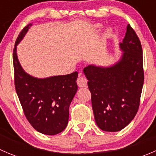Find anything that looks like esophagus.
Returning <instances> with one entry per match:
<instances>
[{
  "label": "esophagus",
  "mask_w": 156,
  "mask_h": 156,
  "mask_svg": "<svg viewBox=\"0 0 156 156\" xmlns=\"http://www.w3.org/2000/svg\"><path fill=\"white\" fill-rule=\"evenodd\" d=\"M81 74H79L78 79H77V84H78V87H84L87 85V81L85 78L81 76Z\"/></svg>",
  "instance_id": "esophagus-1"
}]
</instances>
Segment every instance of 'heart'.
Segmentation results:
<instances>
[{"label": "heart", "instance_id": "heart-1", "mask_svg": "<svg viewBox=\"0 0 156 156\" xmlns=\"http://www.w3.org/2000/svg\"><path fill=\"white\" fill-rule=\"evenodd\" d=\"M100 25H95V26H94V28H96V29H97V28H100ZM104 34H105V36H108V35H109V34H110V30L109 29L106 30V31H105Z\"/></svg>", "mask_w": 156, "mask_h": 156}]
</instances>
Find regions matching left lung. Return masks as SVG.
Wrapping results in <instances>:
<instances>
[{
  "mask_svg": "<svg viewBox=\"0 0 156 156\" xmlns=\"http://www.w3.org/2000/svg\"><path fill=\"white\" fill-rule=\"evenodd\" d=\"M119 48L123 53L115 64L89 65L83 70L91 93L95 122L104 131H119L133 120L144 85L142 47L130 25Z\"/></svg>",
  "mask_w": 156,
  "mask_h": 156,
  "instance_id": "left-lung-1",
  "label": "left lung"
}]
</instances>
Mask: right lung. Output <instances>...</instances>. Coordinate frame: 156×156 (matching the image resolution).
Listing matches in <instances>:
<instances>
[{
	"instance_id": "add662e5",
	"label": "right lung",
	"mask_w": 156,
	"mask_h": 156,
	"mask_svg": "<svg viewBox=\"0 0 156 156\" xmlns=\"http://www.w3.org/2000/svg\"><path fill=\"white\" fill-rule=\"evenodd\" d=\"M31 26L30 23L22 30L14 47L16 91L31 126L44 134L55 135L68 125L69 106L78 90V72L38 78L25 72L17 57V45Z\"/></svg>"
}]
</instances>
